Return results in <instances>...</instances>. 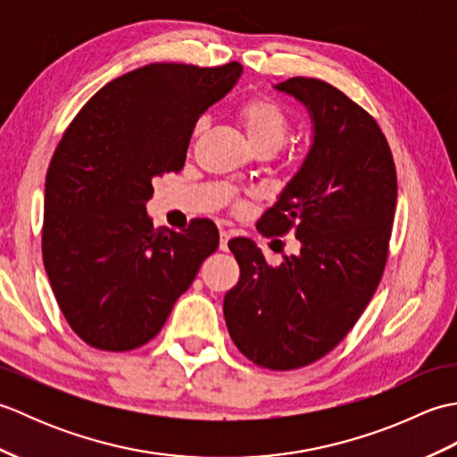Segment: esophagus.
<instances>
[{
    "label": "esophagus",
    "instance_id": "esophagus-1",
    "mask_svg": "<svg viewBox=\"0 0 457 457\" xmlns=\"http://www.w3.org/2000/svg\"><path fill=\"white\" fill-rule=\"evenodd\" d=\"M229 239H231V231L221 229V231H220V249H221V251H228Z\"/></svg>",
    "mask_w": 457,
    "mask_h": 457
}]
</instances>
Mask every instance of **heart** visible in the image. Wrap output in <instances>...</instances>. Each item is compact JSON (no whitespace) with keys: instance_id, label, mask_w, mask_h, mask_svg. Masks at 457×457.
Wrapping results in <instances>:
<instances>
[{"instance_id":"b5f03b06","label":"heart","mask_w":457,"mask_h":457,"mask_svg":"<svg viewBox=\"0 0 457 457\" xmlns=\"http://www.w3.org/2000/svg\"><path fill=\"white\" fill-rule=\"evenodd\" d=\"M237 120L244 125L253 151L275 153L285 143L290 129L287 112L267 98H251L241 104Z\"/></svg>"}]
</instances>
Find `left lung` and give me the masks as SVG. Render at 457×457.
I'll use <instances>...</instances> for the list:
<instances>
[{"mask_svg": "<svg viewBox=\"0 0 457 457\" xmlns=\"http://www.w3.org/2000/svg\"><path fill=\"white\" fill-rule=\"evenodd\" d=\"M275 88L306 105L314 139L257 229L293 231L300 251L270 267L253 241L231 239L241 275L223 316L247 359L288 371L332 352L375 295L389 255L396 169L377 121L332 84L296 76Z\"/></svg>", "mask_w": 457, "mask_h": 457, "instance_id": "1", "label": "left lung"}]
</instances>
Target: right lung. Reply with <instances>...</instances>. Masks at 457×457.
Returning a JSON list of instances; mask_svg holds the SVG:
<instances>
[{
  "mask_svg": "<svg viewBox=\"0 0 457 457\" xmlns=\"http://www.w3.org/2000/svg\"><path fill=\"white\" fill-rule=\"evenodd\" d=\"M239 76V62L141 66L96 92L64 131L46 170L43 263L88 345L147 344L218 249L213 221L154 228L145 204L154 179L184 167L194 125Z\"/></svg>",
  "mask_w": 457,
  "mask_h": 457,
  "instance_id": "add662e5",
  "label": "right lung"
}]
</instances>
